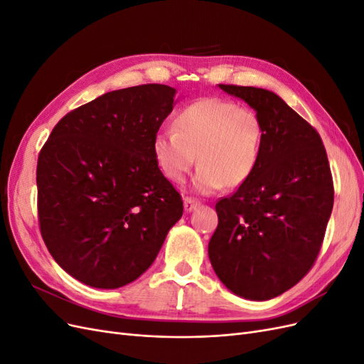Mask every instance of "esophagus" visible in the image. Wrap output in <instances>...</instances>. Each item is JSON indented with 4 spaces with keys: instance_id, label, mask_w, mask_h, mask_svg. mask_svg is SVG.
<instances>
[{
    "instance_id": "obj_1",
    "label": "esophagus",
    "mask_w": 364,
    "mask_h": 364,
    "mask_svg": "<svg viewBox=\"0 0 364 364\" xmlns=\"http://www.w3.org/2000/svg\"><path fill=\"white\" fill-rule=\"evenodd\" d=\"M199 205H200V202L193 199V197H185V199H183V208H185L186 213L194 211V209L199 206Z\"/></svg>"
}]
</instances>
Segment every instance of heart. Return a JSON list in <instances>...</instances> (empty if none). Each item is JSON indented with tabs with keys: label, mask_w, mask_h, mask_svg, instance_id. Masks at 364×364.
I'll return each instance as SVG.
<instances>
[{
	"label": "heart",
	"mask_w": 364,
	"mask_h": 364,
	"mask_svg": "<svg viewBox=\"0 0 364 364\" xmlns=\"http://www.w3.org/2000/svg\"><path fill=\"white\" fill-rule=\"evenodd\" d=\"M264 127L250 107L222 98H200L178 114L174 130H161L151 150L162 174L181 183L199 164L193 186L202 194L238 188L255 173Z\"/></svg>",
	"instance_id": "b5f03b06"
}]
</instances>
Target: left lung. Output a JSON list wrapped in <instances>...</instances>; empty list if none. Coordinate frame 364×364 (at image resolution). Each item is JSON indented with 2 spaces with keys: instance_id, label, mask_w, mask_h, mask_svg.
<instances>
[{
  "instance_id": "1",
  "label": "left lung",
  "mask_w": 364,
  "mask_h": 364,
  "mask_svg": "<svg viewBox=\"0 0 364 364\" xmlns=\"http://www.w3.org/2000/svg\"><path fill=\"white\" fill-rule=\"evenodd\" d=\"M218 86L258 114L264 142L255 173L215 205L218 226L208 255L230 291L267 301L313 267L333 211V176L321 135L279 95Z\"/></svg>"
}]
</instances>
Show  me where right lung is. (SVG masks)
Listing matches in <instances>:
<instances>
[{"mask_svg": "<svg viewBox=\"0 0 364 364\" xmlns=\"http://www.w3.org/2000/svg\"><path fill=\"white\" fill-rule=\"evenodd\" d=\"M176 90L149 83L106 92L54 126L36 170L39 228L73 278L118 289L144 273L183 213L151 142Z\"/></svg>", "mask_w": 364, "mask_h": 364, "instance_id": "right-lung-1", "label": "right lung"}]
</instances>
